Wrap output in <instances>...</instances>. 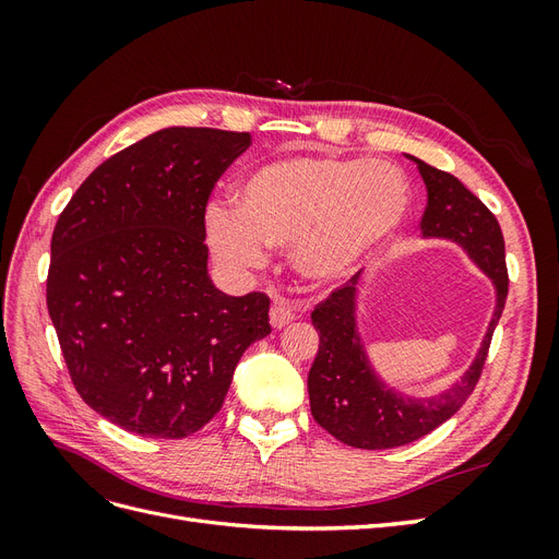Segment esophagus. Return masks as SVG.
Masks as SVG:
<instances>
[{
	"instance_id": "esophagus-1",
	"label": "esophagus",
	"mask_w": 559,
	"mask_h": 559,
	"mask_svg": "<svg viewBox=\"0 0 559 559\" xmlns=\"http://www.w3.org/2000/svg\"><path fill=\"white\" fill-rule=\"evenodd\" d=\"M296 314L286 306H282V302H275V306L270 308V326L273 329H284L286 324H292Z\"/></svg>"
}]
</instances>
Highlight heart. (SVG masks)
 <instances>
[{
  "label": "heart",
  "instance_id": "1",
  "mask_svg": "<svg viewBox=\"0 0 559 559\" xmlns=\"http://www.w3.org/2000/svg\"><path fill=\"white\" fill-rule=\"evenodd\" d=\"M411 205V181L392 163L289 156L251 170L235 189V210H207V240L233 270L263 265L265 247H289L302 280L329 284L376 257Z\"/></svg>",
  "mask_w": 559,
  "mask_h": 559
}]
</instances>
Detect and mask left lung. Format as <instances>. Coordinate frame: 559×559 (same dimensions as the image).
I'll return each instance as SVG.
<instances>
[{"label": "left lung", "mask_w": 559, "mask_h": 559, "mask_svg": "<svg viewBox=\"0 0 559 559\" xmlns=\"http://www.w3.org/2000/svg\"><path fill=\"white\" fill-rule=\"evenodd\" d=\"M408 158L417 163L429 198L419 224L421 235L452 240L464 247L468 257L492 280L497 306L476 359L462 380L433 399H408L389 389L366 357L357 331L361 273L349 277L341 289L331 292L326 300L319 302L312 310L319 352L308 376L310 411L317 425L324 427L333 438L361 450L408 445L441 427L462 408L483 373L492 333L509 296V270H506L503 235L497 216L450 173L438 170L415 156Z\"/></svg>", "instance_id": "left-lung-1"}]
</instances>
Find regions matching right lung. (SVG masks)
I'll use <instances>...</instances> for the list:
<instances>
[{
	"mask_svg": "<svg viewBox=\"0 0 559 559\" xmlns=\"http://www.w3.org/2000/svg\"><path fill=\"white\" fill-rule=\"evenodd\" d=\"M249 132L165 128L79 186L50 238L46 306L79 396L130 433L186 438L222 411L270 298L207 275L205 210Z\"/></svg>",
	"mask_w": 559,
	"mask_h": 559,
	"instance_id": "obj_1",
	"label": "right lung"
}]
</instances>
